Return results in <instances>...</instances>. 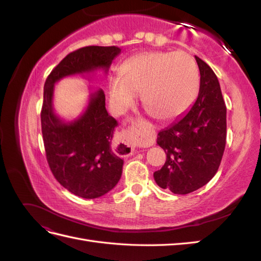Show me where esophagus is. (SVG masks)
Masks as SVG:
<instances>
[{
  "mask_svg": "<svg viewBox=\"0 0 261 261\" xmlns=\"http://www.w3.org/2000/svg\"><path fill=\"white\" fill-rule=\"evenodd\" d=\"M141 134L137 132H132L126 134L118 143V150L121 153H129L133 152L135 149V144L141 139Z\"/></svg>",
  "mask_w": 261,
  "mask_h": 261,
  "instance_id": "34e87169",
  "label": "esophagus"
}]
</instances>
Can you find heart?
<instances>
[{
    "label": "heart",
    "instance_id": "1",
    "mask_svg": "<svg viewBox=\"0 0 261 261\" xmlns=\"http://www.w3.org/2000/svg\"><path fill=\"white\" fill-rule=\"evenodd\" d=\"M199 86L198 68L185 52H141L126 60L121 73L110 78V97L123 111L140 91L144 106L155 117L170 120L194 101Z\"/></svg>",
    "mask_w": 261,
    "mask_h": 261
}]
</instances>
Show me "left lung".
Segmentation results:
<instances>
[{"label": "left lung", "instance_id": "8db88e82", "mask_svg": "<svg viewBox=\"0 0 261 261\" xmlns=\"http://www.w3.org/2000/svg\"><path fill=\"white\" fill-rule=\"evenodd\" d=\"M195 59L200 72L198 97L156 138L167 161L153 173L154 180L178 195L197 191L216 175L226 143V107L218 77L207 63Z\"/></svg>", "mask_w": 261, "mask_h": 261}]
</instances>
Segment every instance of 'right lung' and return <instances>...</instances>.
<instances>
[{
    "label": "right lung",
    "instance_id": "add662e5",
    "mask_svg": "<svg viewBox=\"0 0 261 261\" xmlns=\"http://www.w3.org/2000/svg\"><path fill=\"white\" fill-rule=\"evenodd\" d=\"M121 53L117 46L90 45L67 54L44 84L41 128L46 160L59 183L86 199L99 198L118 183L124 160L112 149L117 121L106 109V94L93 90L84 113L66 122L54 112V85L62 78L94 73L108 74Z\"/></svg>",
    "mask_w": 261,
    "mask_h": 261
}]
</instances>
